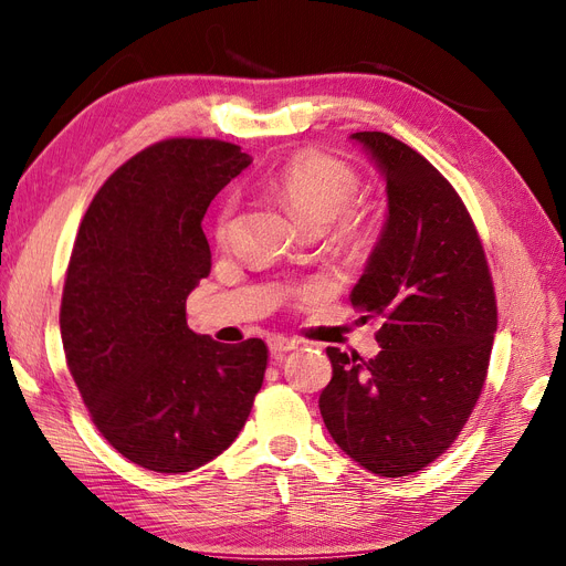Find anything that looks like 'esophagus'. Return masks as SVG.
Here are the masks:
<instances>
[{
  "label": "esophagus",
  "mask_w": 566,
  "mask_h": 566,
  "mask_svg": "<svg viewBox=\"0 0 566 566\" xmlns=\"http://www.w3.org/2000/svg\"><path fill=\"white\" fill-rule=\"evenodd\" d=\"M268 348H271V353L275 355V358H282L286 350L298 348V342L286 339V337H271V339H268Z\"/></svg>",
  "instance_id": "obj_1"
}]
</instances>
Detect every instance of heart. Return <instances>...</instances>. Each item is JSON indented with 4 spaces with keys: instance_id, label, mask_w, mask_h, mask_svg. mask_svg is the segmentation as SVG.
Masks as SVG:
<instances>
[{
    "instance_id": "b5f03b06",
    "label": "heart",
    "mask_w": 566,
    "mask_h": 566,
    "mask_svg": "<svg viewBox=\"0 0 566 566\" xmlns=\"http://www.w3.org/2000/svg\"><path fill=\"white\" fill-rule=\"evenodd\" d=\"M273 190L286 201L301 224H328L355 199L360 190V176L348 163L321 151H303L293 156L273 178ZM235 195H227L216 213V238L227 243L235 220ZM365 213H348L344 233L360 238L365 233Z\"/></svg>"
}]
</instances>
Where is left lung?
<instances>
[{
    "label": "left lung",
    "instance_id": "1",
    "mask_svg": "<svg viewBox=\"0 0 566 566\" xmlns=\"http://www.w3.org/2000/svg\"><path fill=\"white\" fill-rule=\"evenodd\" d=\"M385 178L388 220L350 305L378 318L380 353L328 346L318 408L333 440L380 478L436 461L478 403L497 328L480 233L457 190L388 133H353Z\"/></svg>",
    "mask_w": 566,
    "mask_h": 566
}]
</instances>
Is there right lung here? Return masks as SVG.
<instances>
[{"mask_svg": "<svg viewBox=\"0 0 566 566\" xmlns=\"http://www.w3.org/2000/svg\"><path fill=\"white\" fill-rule=\"evenodd\" d=\"M252 158L222 139L174 137L118 167L82 218L62 312L66 365L112 448L154 472H190L241 433L261 390V339L188 328L211 273L208 203Z\"/></svg>", "mask_w": 566, "mask_h": 566, "instance_id": "1", "label": "right lung"}]
</instances>
